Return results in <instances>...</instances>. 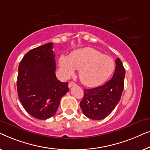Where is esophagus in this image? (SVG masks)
Returning <instances> with one entry per match:
<instances>
[{
    "mask_svg": "<svg viewBox=\"0 0 150 150\" xmlns=\"http://www.w3.org/2000/svg\"><path fill=\"white\" fill-rule=\"evenodd\" d=\"M76 86V83H74V82L71 81L69 83V88H71V87H73V86Z\"/></svg>",
    "mask_w": 150,
    "mask_h": 150,
    "instance_id": "esophagus-1",
    "label": "esophagus"
}]
</instances>
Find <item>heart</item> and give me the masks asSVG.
Wrapping results in <instances>:
<instances>
[{"label": "heart", "instance_id": "b5f03b06", "mask_svg": "<svg viewBox=\"0 0 150 150\" xmlns=\"http://www.w3.org/2000/svg\"><path fill=\"white\" fill-rule=\"evenodd\" d=\"M59 66L64 77H69L77 69L81 83L88 87H95L110 77L115 63L111 57L93 48L85 47L74 51L69 57L61 56Z\"/></svg>", "mask_w": 150, "mask_h": 150}]
</instances>
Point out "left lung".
I'll list each match as a JSON object with an SVG mask.
<instances>
[{
    "label": "left lung",
    "instance_id": "8db88e82",
    "mask_svg": "<svg viewBox=\"0 0 150 150\" xmlns=\"http://www.w3.org/2000/svg\"><path fill=\"white\" fill-rule=\"evenodd\" d=\"M115 72L104 85L91 89H83L80 107L90 119L103 120L112 112L121 98L124 87L125 70L119 58L115 60Z\"/></svg>",
    "mask_w": 150,
    "mask_h": 150
}]
</instances>
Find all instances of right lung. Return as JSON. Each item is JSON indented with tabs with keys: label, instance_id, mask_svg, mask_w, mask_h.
I'll return each mask as SVG.
<instances>
[{
	"label": "right lung",
	"instance_id": "right-lung-1",
	"mask_svg": "<svg viewBox=\"0 0 150 150\" xmlns=\"http://www.w3.org/2000/svg\"><path fill=\"white\" fill-rule=\"evenodd\" d=\"M53 43L31 50L19 64L17 88L20 100L31 116L47 120L56 113L60 99L69 90L68 82L56 76Z\"/></svg>",
	"mask_w": 150,
	"mask_h": 150
}]
</instances>
